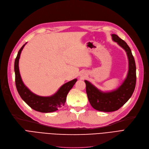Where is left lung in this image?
<instances>
[{"label":"left lung","instance_id":"8db88e82","mask_svg":"<svg viewBox=\"0 0 149 149\" xmlns=\"http://www.w3.org/2000/svg\"><path fill=\"white\" fill-rule=\"evenodd\" d=\"M112 40L126 52L128 59V71L126 79L117 88L110 91L99 90L89 81L85 80L86 91L91 106L102 112L117 111L127 102L134 91L136 82V68L134 58L130 48L116 34H112Z\"/></svg>","mask_w":149,"mask_h":149}]
</instances>
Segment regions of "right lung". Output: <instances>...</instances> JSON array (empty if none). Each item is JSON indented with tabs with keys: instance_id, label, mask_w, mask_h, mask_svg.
<instances>
[{
	"instance_id": "add662e5",
	"label": "right lung",
	"mask_w": 149,
	"mask_h": 149,
	"mask_svg": "<svg viewBox=\"0 0 149 149\" xmlns=\"http://www.w3.org/2000/svg\"><path fill=\"white\" fill-rule=\"evenodd\" d=\"M26 43L20 48L15 61L14 70L16 89L22 100L32 109L42 113L56 111L64 106L68 93L77 81V79H75L64 84L52 96H41L34 94L24 85L19 73V59L21 53Z\"/></svg>"
}]
</instances>
